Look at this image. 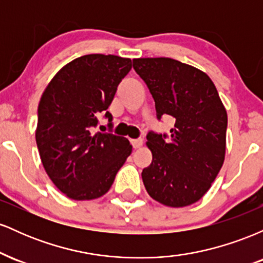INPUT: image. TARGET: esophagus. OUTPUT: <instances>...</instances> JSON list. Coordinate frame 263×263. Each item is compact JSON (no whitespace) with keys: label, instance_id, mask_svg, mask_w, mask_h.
Masks as SVG:
<instances>
[{"label":"esophagus","instance_id":"obj_1","mask_svg":"<svg viewBox=\"0 0 263 263\" xmlns=\"http://www.w3.org/2000/svg\"><path fill=\"white\" fill-rule=\"evenodd\" d=\"M131 143L134 148H140L142 144H143V141H142V138H137V140H131Z\"/></svg>","mask_w":263,"mask_h":263}]
</instances>
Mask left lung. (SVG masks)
<instances>
[{"mask_svg":"<svg viewBox=\"0 0 263 263\" xmlns=\"http://www.w3.org/2000/svg\"><path fill=\"white\" fill-rule=\"evenodd\" d=\"M148 86L157 117L176 120L167 135H147L152 163L142 171L149 197L165 206L197 203L221 170L228 114L218 90L204 71L171 58L134 59Z\"/></svg>","mask_w":263,"mask_h":263,"instance_id":"8db88e82","label":"left lung"}]
</instances>
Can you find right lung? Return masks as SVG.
<instances>
[{"mask_svg":"<svg viewBox=\"0 0 263 263\" xmlns=\"http://www.w3.org/2000/svg\"><path fill=\"white\" fill-rule=\"evenodd\" d=\"M132 68L129 58L87 54L63 66L38 105L35 142L48 177L73 200L106 194L131 155L127 138L93 132L117 86Z\"/></svg>","mask_w":263,"mask_h":263,"instance_id":"add662e5","label":"right lung"}]
</instances>
